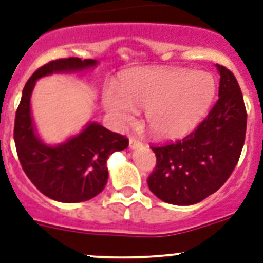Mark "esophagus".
<instances>
[{
    "label": "esophagus",
    "mask_w": 263,
    "mask_h": 263,
    "mask_svg": "<svg viewBox=\"0 0 263 263\" xmlns=\"http://www.w3.org/2000/svg\"><path fill=\"white\" fill-rule=\"evenodd\" d=\"M141 146H142V142H141V141H139V139L137 138V137L130 136V138H129V147L132 148V150H136V148H139V147H141Z\"/></svg>",
    "instance_id": "34e87169"
}]
</instances>
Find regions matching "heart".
<instances>
[{"instance_id": "b5f03b06", "label": "heart", "mask_w": 263, "mask_h": 263, "mask_svg": "<svg viewBox=\"0 0 263 263\" xmlns=\"http://www.w3.org/2000/svg\"><path fill=\"white\" fill-rule=\"evenodd\" d=\"M216 84L206 72L182 68L132 69L121 75L117 89L104 90L103 104L118 126L133 122L137 109H146V124L155 137H184L204 117Z\"/></svg>"}]
</instances>
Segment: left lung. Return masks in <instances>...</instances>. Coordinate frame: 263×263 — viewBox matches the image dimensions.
I'll list each match as a JSON object with an SVG mask.
<instances>
[{
  "label": "left lung",
  "instance_id": "8db88e82",
  "mask_svg": "<svg viewBox=\"0 0 263 263\" xmlns=\"http://www.w3.org/2000/svg\"><path fill=\"white\" fill-rule=\"evenodd\" d=\"M218 100L199 126L176 142L152 146L157 157L147 179L164 203L191 205L216 192L233 173L246 134V109L233 72L218 66Z\"/></svg>",
  "mask_w": 263,
  "mask_h": 263
}]
</instances>
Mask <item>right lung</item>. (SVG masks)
Returning a JSON list of instances; mask_svg holds the SVG:
<instances>
[{
    "label": "right lung",
    "mask_w": 263,
    "mask_h": 263,
    "mask_svg": "<svg viewBox=\"0 0 263 263\" xmlns=\"http://www.w3.org/2000/svg\"><path fill=\"white\" fill-rule=\"evenodd\" d=\"M96 60L64 58L51 60L31 75L23 88L14 121V142L23 171L39 191L60 203H81L97 196L108 182L106 159L129 146L125 136L90 122L79 136L58 146L36 137L30 113V97L39 78L53 72L81 71Z\"/></svg>",
    "instance_id": "right-lung-1"
}]
</instances>
